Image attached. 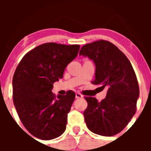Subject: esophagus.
Masks as SVG:
<instances>
[{
    "label": "esophagus",
    "instance_id": "1",
    "mask_svg": "<svg viewBox=\"0 0 151 151\" xmlns=\"http://www.w3.org/2000/svg\"><path fill=\"white\" fill-rule=\"evenodd\" d=\"M83 97V96L81 93H76V98L77 99H81Z\"/></svg>",
    "mask_w": 151,
    "mask_h": 151
}]
</instances>
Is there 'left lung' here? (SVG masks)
Here are the masks:
<instances>
[{"mask_svg": "<svg viewBox=\"0 0 151 151\" xmlns=\"http://www.w3.org/2000/svg\"><path fill=\"white\" fill-rule=\"evenodd\" d=\"M80 55L88 56L95 63L96 77L91 83L108 89L106 98L99 102L94 97L85 98L88 102L84 112L87 127L101 136L117 134L137 110L139 88L134 70L124 53L108 41L86 44Z\"/></svg>", "mask_w": 151, "mask_h": 151, "instance_id": "left-lung-1", "label": "left lung"}]
</instances>
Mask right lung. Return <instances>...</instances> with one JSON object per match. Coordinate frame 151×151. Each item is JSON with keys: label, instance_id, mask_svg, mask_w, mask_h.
Listing matches in <instances>:
<instances>
[{"label": "right lung", "instance_id": "1", "mask_svg": "<svg viewBox=\"0 0 151 151\" xmlns=\"http://www.w3.org/2000/svg\"><path fill=\"white\" fill-rule=\"evenodd\" d=\"M79 50V45L45 43L27 52L17 66L12 80L14 104L23 126L35 137L50 140L66 130L75 93L68 91L66 95L56 96L52 89Z\"/></svg>", "mask_w": 151, "mask_h": 151}]
</instances>
